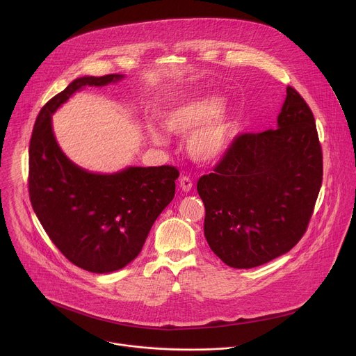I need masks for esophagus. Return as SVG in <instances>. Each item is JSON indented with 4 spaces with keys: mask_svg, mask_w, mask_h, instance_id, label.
Masks as SVG:
<instances>
[{
    "mask_svg": "<svg viewBox=\"0 0 356 356\" xmlns=\"http://www.w3.org/2000/svg\"><path fill=\"white\" fill-rule=\"evenodd\" d=\"M179 184H180V187H181L183 191H190L191 187H193V180H191L188 176H181Z\"/></svg>",
    "mask_w": 356,
    "mask_h": 356,
    "instance_id": "1",
    "label": "esophagus"
}]
</instances>
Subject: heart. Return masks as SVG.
Listing matches in <instances>:
<instances>
[{"label":"heart","instance_id":"1","mask_svg":"<svg viewBox=\"0 0 356 356\" xmlns=\"http://www.w3.org/2000/svg\"><path fill=\"white\" fill-rule=\"evenodd\" d=\"M220 99L214 97H201L186 101V103L169 110L162 120L166 129L176 135H187L201 123L200 129L194 131L187 140V150L193 159L198 162L217 161L228 146L231 128L225 113L218 111ZM152 142L165 145V134L155 128H147Z\"/></svg>","mask_w":356,"mask_h":356}]
</instances>
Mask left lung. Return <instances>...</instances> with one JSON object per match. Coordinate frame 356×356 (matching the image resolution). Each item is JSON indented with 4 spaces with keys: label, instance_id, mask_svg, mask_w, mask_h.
I'll return each mask as SVG.
<instances>
[{
    "label": "left lung",
    "instance_id": "obj_1",
    "mask_svg": "<svg viewBox=\"0 0 356 356\" xmlns=\"http://www.w3.org/2000/svg\"><path fill=\"white\" fill-rule=\"evenodd\" d=\"M277 128L236 135L198 179L204 235L228 266L250 269L289 252L307 231L323 183L314 115L291 86Z\"/></svg>",
    "mask_w": 356,
    "mask_h": 356
}]
</instances>
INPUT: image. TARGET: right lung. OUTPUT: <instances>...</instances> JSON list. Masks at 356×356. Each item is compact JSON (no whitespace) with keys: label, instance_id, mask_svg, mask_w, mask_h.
Returning a JSON list of instances; mask_svg holds the SVG:
<instances>
[{"label":"right lung","instance_id":"add662e5","mask_svg":"<svg viewBox=\"0 0 356 356\" xmlns=\"http://www.w3.org/2000/svg\"><path fill=\"white\" fill-rule=\"evenodd\" d=\"M122 74L80 77L42 107L29 142V198L43 229L76 266L110 273L132 262L147 234L173 200L175 166L90 173L60 150L50 117L77 90L106 86Z\"/></svg>","mask_w":356,"mask_h":356}]
</instances>
